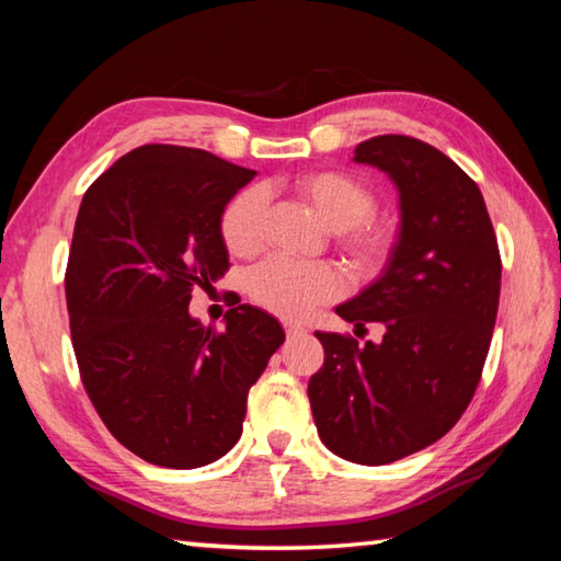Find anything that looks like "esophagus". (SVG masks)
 I'll use <instances>...</instances> for the list:
<instances>
[{
	"instance_id": "34e87169",
	"label": "esophagus",
	"mask_w": 561,
	"mask_h": 561,
	"mask_svg": "<svg viewBox=\"0 0 561 561\" xmlns=\"http://www.w3.org/2000/svg\"><path fill=\"white\" fill-rule=\"evenodd\" d=\"M284 331H287V336H299V334H304V327H299V324H284Z\"/></svg>"
}]
</instances>
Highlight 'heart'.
<instances>
[{
	"label": "heart",
	"instance_id": "b5f03b06",
	"mask_svg": "<svg viewBox=\"0 0 561 561\" xmlns=\"http://www.w3.org/2000/svg\"><path fill=\"white\" fill-rule=\"evenodd\" d=\"M297 190L329 230L341 232V244L358 270H376L388 257L393 230L371 217L376 195L364 180L341 170H314L297 180ZM264 205L267 197L262 187H244L225 203L220 237L234 257H250L262 247ZM247 289L272 314L304 319L317 304L336 299L344 291V279L329 264L267 260L250 274Z\"/></svg>",
	"mask_w": 561,
	"mask_h": 561
}]
</instances>
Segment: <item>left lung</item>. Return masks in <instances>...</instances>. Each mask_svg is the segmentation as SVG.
Returning <instances> with one entry per match:
<instances>
[{"instance_id": "left-lung-1", "label": "left lung", "mask_w": 561, "mask_h": 561, "mask_svg": "<svg viewBox=\"0 0 561 561\" xmlns=\"http://www.w3.org/2000/svg\"><path fill=\"white\" fill-rule=\"evenodd\" d=\"M398 190L396 242L381 274L336 314L383 339L317 331L324 366L309 378L321 443L339 458L386 465L440 440L485 366L500 304V250L480 187L460 165L411 136L358 144Z\"/></svg>"}]
</instances>
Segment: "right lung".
Segmentation results:
<instances>
[{"label":"right lung","instance_id":"right-lung-1","mask_svg":"<svg viewBox=\"0 0 561 561\" xmlns=\"http://www.w3.org/2000/svg\"><path fill=\"white\" fill-rule=\"evenodd\" d=\"M254 175L201 148L140 146L76 217L66 307L83 388L113 438L160 468H203L240 440L247 393L284 341L250 304L222 331L187 311L230 267L220 213Z\"/></svg>","mask_w":561,"mask_h":561}]
</instances>
